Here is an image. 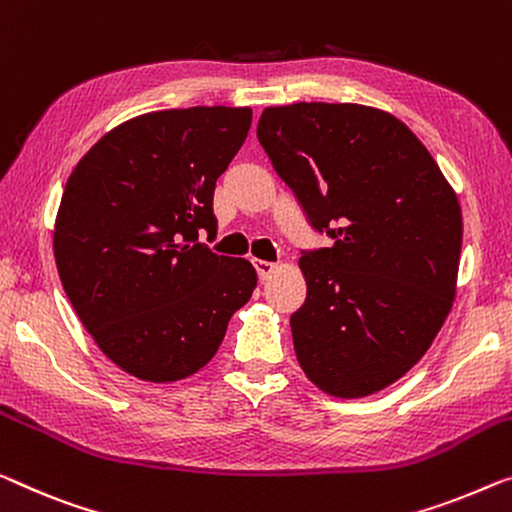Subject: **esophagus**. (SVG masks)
Wrapping results in <instances>:
<instances>
[{
  "instance_id": "1",
  "label": "esophagus",
  "mask_w": 512,
  "mask_h": 512,
  "mask_svg": "<svg viewBox=\"0 0 512 512\" xmlns=\"http://www.w3.org/2000/svg\"><path fill=\"white\" fill-rule=\"evenodd\" d=\"M255 269H257V273H259V278L266 280V278L271 276V273L278 271V264L264 262V259H255Z\"/></svg>"
}]
</instances>
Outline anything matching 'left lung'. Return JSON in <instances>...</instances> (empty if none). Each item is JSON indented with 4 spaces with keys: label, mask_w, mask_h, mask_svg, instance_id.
<instances>
[{
    "label": "left lung",
    "mask_w": 512,
    "mask_h": 512,
    "mask_svg": "<svg viewBox=\"0 0 512 512\" xmlns=\"http://www.w3.org/2000/svg\"><path fill=\"white\" fill-rule=\"evenodd\" d=\"M257 137L331 248L303 253L294 352L319 391L365 398L421 361L453 308L462 211L423 142L358 103L266 108Z\"/></svg>",
    "instance_id": "obj_1"
}]
</instances>
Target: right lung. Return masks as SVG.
<instances>
[{"instance_id":"right-lung-1","label":"right lung","mask_w":512,"mask_h":512,"mask_svg":"<svg viewBox=\"0 0 512 512\" xmlns=\"http://www.w3.org/2000/svg\"><path fill=\"white\" fill-rule=\"evenodd\" d=\"M253 110L200 105L133 117L75 165L55 220L64 292L98 349L128 375L172 384L216 356L253 296L248 259L209 253L213 188Z\"/></svg>"}]
</instances>
